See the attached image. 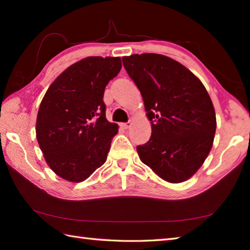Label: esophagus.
<instances>
[{
    "label": "esophagus",
    "instance_id": "obj_1",
    "mask_svg": "<svg viewBox=\"0 0 250 250\" xmlns=\"http://www.w3.org/2000/svg\"><path fill=\"white\" fill-rule=\"evenodd\" d=\"M130 125H131V121H128V122H125V124H121V126L124 129H128V128H130Z\"/></svg>",
    "mask_w": 250,
    "mask_h": 250
}]
</instances>
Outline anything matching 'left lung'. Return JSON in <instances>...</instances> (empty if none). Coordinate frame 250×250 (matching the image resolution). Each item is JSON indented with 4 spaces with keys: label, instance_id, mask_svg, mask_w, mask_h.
<instances>
[{
    "label": "left lung",
    "instance_id": "obj_1",
    "mask_svg": "<svg viewBox=\"0 0 250 250\" xmlns=\"http://www.w3.org/2000/svg\"><path fill=\"white\" fill-rule=\"evenodd\" d=\"M140 90L151 121L140 160L161 179L181 183L204 163L214 141L216 115L204 84L186 67L159 54L122 58Z\"/></svg>",
    "mask_w": 250,
    "mask_h": 250
}]
</instances>
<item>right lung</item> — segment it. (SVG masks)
I'll return each instance as SVG.
<instances>
[{
  "label": "right lung",
  "mask_w": 250,
  "mask_h": 250,
  "mask_svg": "<svg viewBox=\"0 0 250 250\" xmlns=\"http://www.w3.org/2000/svg\"><path fill=\"white\" fill-rule=\"evenodd\" d=\"M119 57H87L55 79L42 100L36 138L49 167L70 182L88 179L107 160L118 125L105 118L104 88Z\"/></svg>",
  "instance_id": "1"
}]
</instances>
